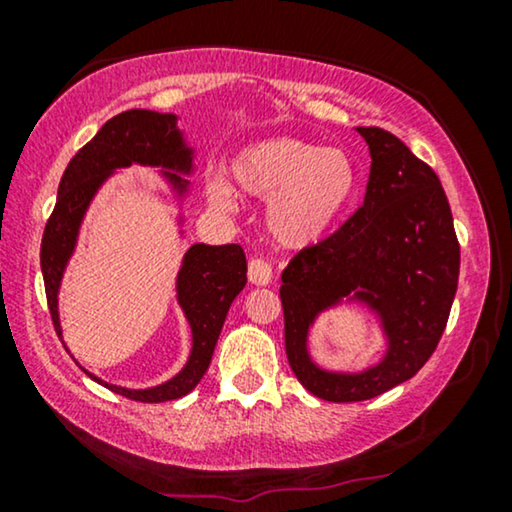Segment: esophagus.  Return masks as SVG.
<instances>
[{"label": "esophagus", "instance_id": "esophagus-1", "mask_svg": "<svg viewBox=\"0 0 512 512\" xmlns=\"http://www.w3.org/2000/svg\"><path fill=\"white\" fill-rule=\"evenodd\" d=\"M247 275L249 282L254 286H268L272 282V268L268 261H263V258H251Z\"/></svg>", "mask_w": 512, "mask_h": 512}]
</instances>
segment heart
Returning <instances> with one entry per match:
<instances>
[{"instance_id":"obj_1","label":"heart","mask_w":512,"mask_h":512,"mask_svg":"<svg viewBox=\"0 0 512 512\" xmlns=\"http://www.w3.org/2000/svg\"><path fill=\"white\" fill-rule=\"evenodd\" d=\"M228 174L207 181L209 205L237 212V194L268 202L265 228L282 249H310L331 233L354 198L359 172L352 156L293 137L247 144L230 160Z\"/></svg>"}]
</instances>
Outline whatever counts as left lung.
Wrapping results in <instances>:
<instances>
[{"mask_svg":"<svg viewBox=\"0 0 512 512\" xmlns=\"http://www.w3.org/2000/svg\"><path fill=\"white\" fill-rule=\"evenodd\" d=\"M370 151L363 205L282 272L284 342L291 370L310 394L333 403L368 401L408 382L445 331L459 282V242L436 172L382 128H356ZM361 304L388 347L361 371H326L309 354L321 313Z\"/></svg>","mask_w":512,"mask_h":512,"instance_id":"8db88e82","label":"left lung"}]
</instances>
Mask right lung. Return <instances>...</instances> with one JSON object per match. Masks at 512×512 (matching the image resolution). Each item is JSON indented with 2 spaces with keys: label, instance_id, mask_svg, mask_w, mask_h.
<instances>
[{
  "label": "right lung",
  "instance_id": "right-lung-1",
  "mask_svg": "<svg viewBox=\"0 0 512 512\" xmlns=\"http://www.w3.org/2000/svg\"><path fill=\"white\" fill-rule=\"evenodd\" d=\"M177 114H158L149 109L123 111L107 121L100 132L69 160L58 186V202L46 223L41 240V272L48 310L55 333L62 340L58 296L62 277L79 242L81 223L100 188L116 170L130 165L156 167L158 177L177 200L179 235L184 237V200L191 191L195 149L179 130ZM247 284V258L240 244H193L188 247L177 272V303L191 326V354L184 368L163 384L149 389H128L86 373L116 394L142 403H163L186 396L207 373L226 314ZM65 345V342H62Z\"/></svg>",
  "mask_w": 512,
  "mask_h": 512
}]
</instances>
